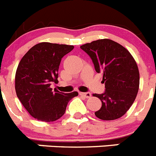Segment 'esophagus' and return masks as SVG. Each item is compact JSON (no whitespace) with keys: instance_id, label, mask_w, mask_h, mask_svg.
I'll use <instances>...</instances> for the list:
<instances>
[{"instance_id":"34e87169","label":"esophagus","mask_w":156,"mask_h":156,"mask_svg":"<svg viewBox=\"0 0 156 156\" xmlns=\"http://www.w3.org/2000/svg\"><path fill=\"white\" fill-rule=\"evenodd\" d=\"M80 95L81 96H83V97L87 98H89L91 97V94L90 92H86V93H83V92H80Z\"/></svg>"}]
</instances>
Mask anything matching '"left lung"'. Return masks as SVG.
Listing matches in <instances>:
<instances>
[{
  "label": "left lung",
  "instance_id": "left-lung-1",
  "mask_svg": "<svg viewBox=\"0 0 156 156\" xmlns=\"http://www.w3.org/2000/svg\"><path fill=\"white\" fill-rule=\"evenodd\" d=\"M80 48L90 56L95 71L103 74L105 90L94 94L101 101L95 115L102 120H114L126 113L139 89L140 75L134 58L124 47L109 39L87 43Z\"/></svg>",
  "mask_w": 156,
  "mask_h": 156
}]
</instances>
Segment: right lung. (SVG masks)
<instances>
[{
    "instance_id": "1",
    "label": "right lung",
    "mask_w": 156,
    "mask_h": 156,
    "mask_svg": "<svg viewBox=\"0 0 156 156\" xmlns=\"http://www.w3.org/2000/svg\"><path fill=\"white\" fill-rule=\"evenodd\" d=\"M73 45L42 42L34 45L21 59L16 73L17 97L32 116L52 122L64 115L68 102L78 95L65 94L51 88L57 83L61 60L71 51Z\"/></svg>"
}]
</instances>
